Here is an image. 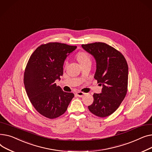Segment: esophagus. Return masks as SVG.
<instances>
[{
	"label": "esophagus",
	"instance_id": "esophagus-1",
	"mask_svg": "<svg viewBox=\"0 0 152 152\" xmlns=\"http://www.w3.org/2000/svg\"><path fill=\"white\" fill-rule=\"evenodd\" d=\"M76 94L77 95V96H78L80 97H82L85 94V93H84L83 92H81V91H78V92L76 93Z\"/></svg>",
	"mask_w": 152,
	"mask_h": 152
}]
</instances>
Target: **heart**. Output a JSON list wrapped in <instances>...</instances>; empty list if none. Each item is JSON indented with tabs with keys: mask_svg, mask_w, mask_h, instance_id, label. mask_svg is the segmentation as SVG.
I'll list each match as a JSON object with an SVG mask.
<instances>
[{
	"mask_svg": "<svg viewBox=\"0 0 152 152\" xmlns=\"http://www.w3.org/2000/svg\"><path fill=\"white\" fill-rule=\"evenodd\" d=\"M77 58L78 61L80 62V64H83L86 62H91V58L90 56L89 55L88 53L85 51H80L77 53ZM65 64H67V62H65Z\"/></svg>",
	"mask_w": 152,
	"mask_h": 152,
	"instance_id": "obj_1",
	"label": "heart"
}]
</instances>
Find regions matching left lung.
<instances>
[{
    "label": "left lung",
    "instance_id": "left-lung-1",
    "mask_svg": "<svg viewBox=\"0 0 152 152\" xmlns=\"http://www.w3.org/2000/svg\"><path fill=\"white\" fill-rule=\"evenodd\" d=\"M82 47L94 58L96 70L94 77L102 85L101 93L93 94L94 101L88 109L97 117H108L119 107L126 96L127 62L120 51L105 43L95 42Z\"/></svg>",
    "mask_w": 152,
    "mask_h": 152
}]
</instances>
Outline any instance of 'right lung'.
<instances>
[{"mask_svg":"<svg viewBox=\"0 0 152 152\" xmlns=\"http://www.w3.org/2000/svg\"><path fill=\"white\" fill-rule=\"evenodd\" d=\"M76 48L58 42L42 45L34 51L26 67L24 84L27 94L35 110L50 119L64 113L74 97L73 93L62 91L55 81L63 75L67 56Z\"/></svg>","mask_w":152,"mask_h":152,"instance_id":"1","label":"right lung"}]
</instances>
